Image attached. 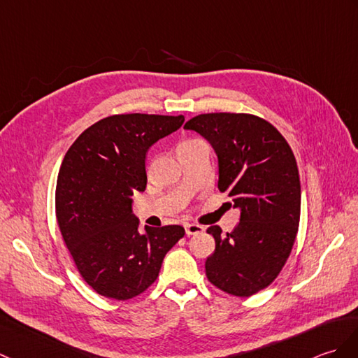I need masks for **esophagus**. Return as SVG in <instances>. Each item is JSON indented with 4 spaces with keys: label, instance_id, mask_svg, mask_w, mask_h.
<instances>
[{
    "label": "esophagus",
    "instance_id": "obj_1",
    "mask_svg": "<svg viewBox=\"0 0 358 358\" xmlns=\"http://www.w3.org/2000/svg\"><path fill=\"white\" fill-rule=\"evenodd\" d=\"M185 229H186V235L187 236L199 235V234H203V231H204V227L203 226H198V224H186Z\"/></svg>",
    "mask_w": 358,
    "mask_h": 358
}]
</instances>
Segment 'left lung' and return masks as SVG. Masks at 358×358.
I'll return each mask as SVG.
<instances>
[{
	"label": "left lung",
	"mask_w": 358,
	"mask_h": 358,
	"mask_svg": "<svg viewBox=\"0 0 358 358\" xmlns=\"http://www.w3.org/2000/svg\"><path fill=\"white\" fill-rule=\"evenodd\" d=\"M186 129L201 134L218 155V189L241 210L234 231L207 229L215 252L206 276L224 293L248 297L267 288L288 259L301 220V180L292 148L271 123L253 114L209 113Z\"/></svg>",
	"instance_id": "1"
}]
</instances>
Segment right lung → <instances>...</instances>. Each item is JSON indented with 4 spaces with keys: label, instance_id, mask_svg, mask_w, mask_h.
I'll return each mask as SVG.
<instances>
[{
    "label": "right lung",
    "instance_id": "obj_1",
    "mask_svg": "<svg viewBox=\"0 0 358 358\" xmlns=\"http://www.w3.org/2000/svg\"><path fill=\"white\" fill-rule=\"evenodd\" d=\"M182 122V115H110L82 132L64 157L57 224L80 276L101 296L128 301L146 292L164 255L185 236L181 226H146L140 234L131 206L136 190L146 189L148 149Z\"/></svg>",
    "mask_w": 358,
    "mask_h": 358
}]
</instances>
